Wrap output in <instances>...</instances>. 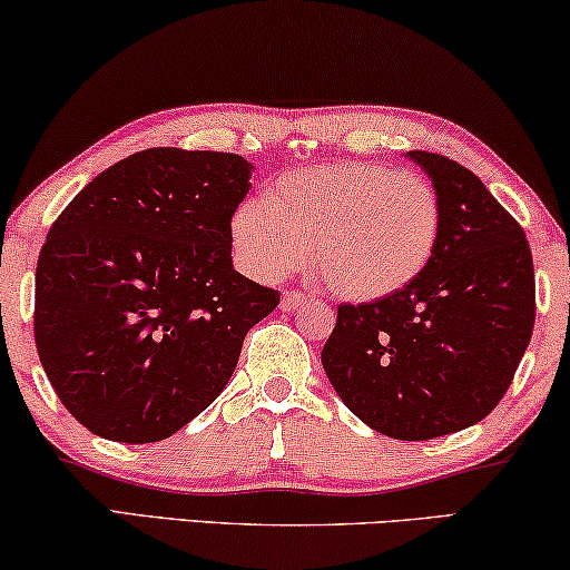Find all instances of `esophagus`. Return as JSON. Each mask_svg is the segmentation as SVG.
I'll list each match as a JSON object with an SVG mask.
<instances>
[{
  "label": "esophagus",
  "mask_w": 570,
  "mask_h": 570,
  "mask_svg": "<svg viewBox=\"0 0 570 570\" xmlns=\"http://www.w3.org/2000/svg\"><path fill=\"white\" fill-rule=\"evenodd\" d=\"M304 302H307V296H304V294H299V292H284L282 304H278V307H282V312H294V309H299Z\"/></svg>",
  "instance_id": "esophagus-1"
}]
</instances>
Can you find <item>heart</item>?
<instances>
[{
  "mask_svg": "<svg viewBox=\"0 0 570 570\" xmlns=\"http://www.w3.org/2000/svg\"><path fill=\"white\" fill-rule=\"evenodd\" d=\"M262 199L233 217L240 266L261 282L299 271L309 258L330 294L386 299L435 256L443 207L428 176L368 160H340L278 176Z\"/></svg>",
  "mask_w": 570,
  "mask_h": 570,
  "instance_id": "1",
  "label": "heart"
}]
</instances>
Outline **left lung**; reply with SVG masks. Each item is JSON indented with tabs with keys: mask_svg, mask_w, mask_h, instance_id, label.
Listing matches in <instances>:
<instances>
[{
	"mask_svg": "<svg viewBox=\"0 0 570 570\" xmlns=\"http://www.w3.org/2000/svg\"><path fill=\"white\" fill-rule=\"evenodd\" d=\"M443 207L435 256L386 299L340 304L322 366L347 410L381 435L432 440L502 402L534 325V268L520 223L481 178L410 150Z\"/></svg>",
	"mask_w": 570,
	"mask_h": 570,
	"instance_id": "left-lung-1",
	"label": "left lung"
}]
</instances>
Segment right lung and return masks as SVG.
<instances>
[{"instance_id":"right-lung-1","label":"right lung","mask_w":570,"mask_h":570,"mask_svg":"<svg viewBox=\"0 0 570 570\" xmlns=\"http://www.w3.org/2000/svg\"><path fill=\"white\" fill-rule=\"evenodd\" d=\"M253 166L148 148L109 166L48 230L36 345L68 412L115 443H158L215 402L282 296L233 268Z\"/></svg>"}]
</instances>
